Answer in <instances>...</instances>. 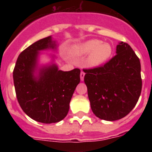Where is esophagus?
<instances>
[{
	"mask_svg": "<svg viewBox=\"0 0 152 152\" xmlns=\"http://www.w3.org/2000/svg\"><path fill=\"white\" fill-rule=\"evenodd\" d=\"M84 75H85V73H84V72H80V80H81V81H83V80H84Z\"/></svg>",
	"mask_w": 152,
	"mask_h": 152,
	"instance_id": "34e87169",
	"label": "esophagus"
}]
</instances>
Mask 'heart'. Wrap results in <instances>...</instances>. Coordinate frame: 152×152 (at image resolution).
Listing matches in <instances>:
<instances>
[{
	"instance_id": "heart-1",
	"label": "heart",
	"mask_w": 152,
	"mask_h": 152,
	"mask_svg": "<svg viewBox=\"0 0 152 152\" xmlns=\"http://www.w3.org/2000/svg\"><path fill=\"white\" fill-rule=\"evenodd\" d=\"M113 52L110 43L103 42L100 39H89L75 45L71 53L77 56H85L88 54L85 60L86 65L89 68H97L110 59Z\"/></svg>"
}]
</instances>
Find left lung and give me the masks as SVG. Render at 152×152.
Listing matches in <instances>:
<instances>
[{
  "instance_id": "left-lung-1",
  "label": "left lung",
  "mask_w": 152,
  "mask_h": 152,
  "mask_svg": "<svg viewBox=\"0 0 152 152\" xmlns=\"http://www.w3.org/2000/svg\"><path fill=\"white\" fill-rule=\"evenodd\" d=\"M116 53L103 66L84 70L91 110L96 117L107 121L128 115L142 91L141 64L135 52L120 42Z\"/></svg>"
}]
</instances>
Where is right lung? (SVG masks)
Masks as SVG:
<instances>
[{"label":"right lung","mask_w":152,"mask_h":152,"mask_svg":"<svg viewBox=\"0 0 152 152\" xmlns=\"http://www.w3.org/2000/svg\"><path fill=\"white\" fill-rule=\"evenodd\" d=\"M58 44L52 36L36 42L21 52L13 69V77L17 100L23 112L42 123L62 120L69 110V103L80 83L78 68L63 72L52 61L39 64L40 52L56 51Z\"/></svg>","instance_id":"add662e5"}]
</instances>
